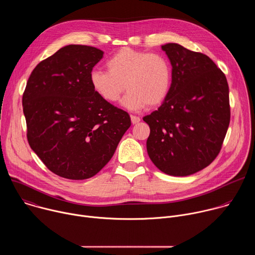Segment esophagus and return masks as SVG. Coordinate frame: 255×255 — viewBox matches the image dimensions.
<instances>
[{
    "label": "esophagus",
    "instance_id": "esophagus-1",
    "mask_svg": "<svg viewBox=\"0 0 255 255\" xmlns=\"http://www.w3.org/2000/svg\"><path fill=\"white\" fill-rule=\"evenodd\" d=\"M130 118H131V122H132V124L139 123V121H140V118H139V117H137V116H134V115H131V116H130Z\"/></svg>",
    "mask_w": 255,
    "mask_h": 255
}]
</instances>
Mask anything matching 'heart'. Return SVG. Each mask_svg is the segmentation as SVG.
I'll list each match as a JSON object with an SVG mask.
<instances>
[{"mask_svg":"<svg viewBox=\"0 0 255 255\" xmlns=\"http://www.w3.org/2000/svg\"><path fill=\"white\" fill-rule=\"evenodd\" d=\"M106 66L107 70H93L90 79L94 91L108 103L118 102L126 87L123 105L138 111L160 105L169 93L171 66L162 54L125 47L109 58Z\"/></svg>","mask_w":255,"mask_h":255,"instance_id":"1","label":"heart"}]
</instances>
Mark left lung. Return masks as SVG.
Returning a JSON list of instances; mask_svg holds the SVG:
<instances>
[{"label": "left lung", "instance_id": "8db88e82", "mask_svg": "<svg viewBox=\"0 0 255 255\" xmlns=\"http://www.w3.org/2000/svg\"><path fill=\"white\" fill-rule=\"evenodd\" d=\"M171 66L169 93L158 110L145 116L148 155L162 172L196 173L219 154L230 123L224 72L206 54L176 43L161 46Z\"/></svg>", "mask_w": 255, "mask_h": 255}]
</instances>
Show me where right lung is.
Masks as SVG:
<instances>
[{
    "label": "right lung",
    "mask_w": 255,
    "mask_h": 255,
    "mask_svg": "<svg viewBox=\"0 0 255 255\" xmlns=\"http://www.w3.org/2000/svg\"><path fill=\"white\" fill-rule=\"evenodd\" d=\"M104 52L71 44L39 62L23 93L27 139L53 173L87 179L112 158L131 125L130 116L103 100L91 74Z\"/></svg>",
    "instance_id": "obj_1"
}]
</instances>
